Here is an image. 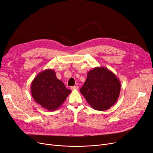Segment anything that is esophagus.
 I'll return each mask as SVG.
<instances>
[{
    "instance_id": "34e87169",
    "label": "esophagus",
    "mask_w": 153,
    "mask_h": 153,
    "mask_svg": "<svg viewBox=\"0 0 153 153\" xmlns=\"http://www.w3.org/2000/svg\"><path fill=\"white\" fill-rule=\"evenodd\" d=\"M79 89V87L77 85H76V86H72V87H71V89L72 90H77Z\"/></svg>"
}]
</instances>
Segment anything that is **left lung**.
<instances>
[{
	"label": "left lung",
	"mask_w": 153,
	"mask_h": 153,
	"mask_svg": "<svg viewBox=\"0 0 153 153\" xmlns=\"http://www.w3.org/2000/svg\"><path fill=\"white\" fill-rule=\"evenodd\" d=\"M121 86L119 79L112 71L106 68L96 67L88 72L80 92L93 109L103 111L116 102Z\"/></svg>",
	"instance_id": "obj_1"
}]
</instances>
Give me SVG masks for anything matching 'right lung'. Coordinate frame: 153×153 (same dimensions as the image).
Segmentation results:
<instances>
[{
    "instance_id": "1",
    "label": "right lung",
    "mask_w": 153,
    "mask_h": 153,
    "mask_svg": "<svg viewBox=\"0 0 153 153\" xmlns=\"http://www.w3.org/2000/svg\"><path fill=\"white\" fill-rule=\"evenodd\" d=\"M30 89L35 101L49 111L57 110L71 92L51 69L39 73L31 83Z\"/></svg>"
}]
</instances>
